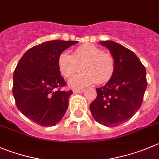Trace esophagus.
Listing matches in <instances>:
<instances>
[{
  "label": "esophagus",
  "mask_w": 159,
  "mask_h": 159,
  "mask_svg": "<svg viewBox=\"0 0 159 159\" xmlns=\"http://www.w3.org/2000/svg\"><path fill=\"white\" fill-rule=\"evenodd\" d=\"M73 92L75 93H81L84 92V89H74Z\"/></svg>",
  "instance_id": "obj_1"
}]
</instances>
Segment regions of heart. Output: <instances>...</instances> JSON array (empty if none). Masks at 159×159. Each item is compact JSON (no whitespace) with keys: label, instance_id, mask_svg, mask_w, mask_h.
Listing matches in <instances>:
<instances>
[{"label":"heart","instance_id":"heart-1","mask_svg":"<svg viewBox=\"0 0 159 159\" xmlns=\"http://www.w3.org/2000/svg\"><path fill=\"white\" fill-rule=\"evenodd\" d=\"M57 63L59 72L66 78L74 76L81 66L83 72L69 81L73 88H83L94 82L104 84L111 79L115 70L114 56L93 44L79 46L71 55L62 52Z\"/></svg>","mask_w":159,"mask_h":159}]
</instances>
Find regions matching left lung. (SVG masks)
<instances>
[{
    "label": "left lung",
    "mask_w": 159,
    "mask_h": 159,
    "mask_svg": "<svg viewBox=\"0 0 159 159\" xmlns=\"http://www.w3.org/2000/svg\"><path fill=\"white\" fill-rule=\"evenodd\" d=\"M115 60L111 79L101 88L89 109L97 122L105 126L120 125L140 109L147 89L146 69L133 52L112 41H101Z\"/></svg>",
    "instance_id": "obj_1"
}]
</instances>
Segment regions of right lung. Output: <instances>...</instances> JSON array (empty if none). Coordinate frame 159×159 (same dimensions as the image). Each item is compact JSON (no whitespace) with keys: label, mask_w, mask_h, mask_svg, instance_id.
Wrapping results in <instances>:
<instances>
[{"label":"right lung","mask_w":159,"mask_h":159,"mask_svg":"<svg viewBox=\"0 0 159 159\" xmlns=\"http://www.w3.org/2000/svg\"><path fill=\"white\" fill-rule=\"evenodd\" d=\"M78 41L61 40L38 44L24 53L13 74L12 93L21 113L41 126H53L63 118L73 92L58 68V57Z\"/></svg>","instance_id":"right-lung-1"}]
</instances>
